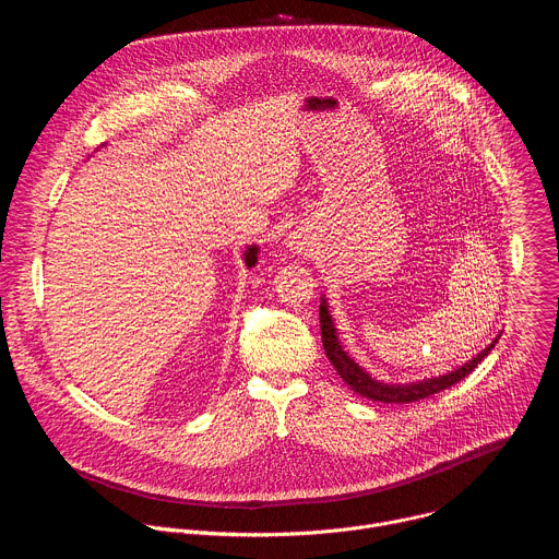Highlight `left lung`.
Masks as SVG:
<instances>
[{
	"label": "left lung",
	"mask_w": 559,
	"mask_h": 559,
	"mask_svg": "<svg viewBox=\"0 0 559 559\" xmlns=\"http://www.w3.org/2000/svg\"><path fill=\"white\" fill-rule=\"evenodd\" d=\"M321 336H323V347L325 354L330 358V362L334 365V369L338 371V376L345 380V384H349L356 393H360L362 397H369V401L376 403H386V405H407V403H416L423 401V397H429L433 393H440L444 389H449L451 384L460 382L464 376H468L477 362L485 360V356L491 354V349L496 347L498 338H493V343L489 347H485L480 354H475L468 362H464L462 367L447 371L444 376H431L425 380H416V382H382L369 376V371H365L341 345L338 341V332L334 328L332 313H330V305L323 298L321 300Z\"/></svg>",
	"instance_id": "left-lung-1"
}]
</instances>
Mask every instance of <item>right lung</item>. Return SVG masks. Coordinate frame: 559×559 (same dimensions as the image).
<instances>
[{
	"instance_id": "obj_1",
	"label": "right lung",
	"mask_w": 559,
	"mask_h": 559,
	"mask_svg": "<svg viewBox=\"0 0 559 559\" xmlns=\"http://www.w3.org/2000/svg\"><path fill=\"white\" fill-rule=\"evenodd\" d=\"M257 257H259V248H257V246H250V248L246 250V254H243L246 265H248V267H254V265H257V261H259Z\"/></svg>"
}]
</instances>
